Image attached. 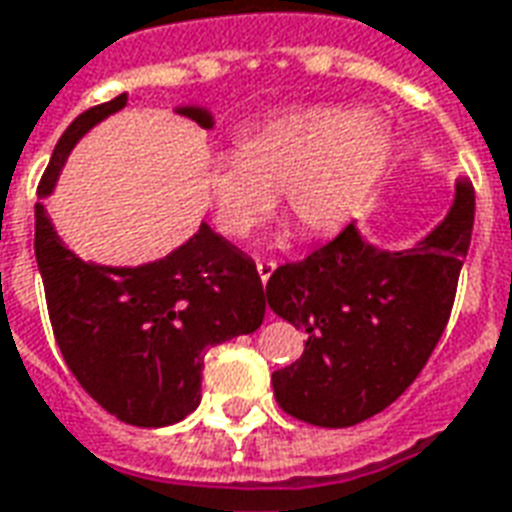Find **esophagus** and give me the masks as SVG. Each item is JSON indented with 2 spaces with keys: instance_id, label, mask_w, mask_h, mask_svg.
Here are the masks:
<instances>
[{
  "instance_id": "obj_1",
  "label": "esophagus",
  "mask_w": 512,
  "mask_h": 512,
  "mask_svg": "<svg viewBox=\"0 0 512 512\" xmlns=\"http://www.w3.org/2000/svg\"><path fill=\"white\" fill-rule=\"evenodd\" d=\"M274 271H276V260H257V274H260V279H263V285L271 279Z\"/></svg>"
}]
</instances>
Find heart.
Wrapping results in <instances>:
<instances>
[{"label": "heart", "mask_w": 512, "mask_h": 512, "mask_svg": "<svg viewBox=\"0 0 512 512\" xmlns=\"http://www.w3.org/2000/svg\"><path fill=\"white\" fill-rule=\"evenodd\" d=\"M396 138L388 121L363 108H298L246 121L233 154L211 157L203 189L214 225L249 238L276 206L306 236H331L358 217L388 173Z\"/></svg>", "instance_id": "b5f03b06"}]
</instances>
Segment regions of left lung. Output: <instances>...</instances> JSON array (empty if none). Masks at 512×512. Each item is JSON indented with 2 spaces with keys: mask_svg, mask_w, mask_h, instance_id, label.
<instances>
[{
  "mask_svg": "<svg viewBox=\"0 0 512 512\" xmlns=\"http://www.w3.org/2000/svg\"><path fill=\"white\" fill-rule=\"evenodd\" d=\"M475 222V192L458 181L445 217L410 249H385L347 225L331 244L271 274L266 301L304 328V355L274 372L279 407L344 429L407 391L445 331Z\"/></svg>",
  "mask_w": 512,
  "mask_h": 512,
  "instance_id": "8db88e82",
  "label": "left lung"
}]
</instances>
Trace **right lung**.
Segmentation results:
<instances>
[{"label": "right lung", "mask_w": 512, "mask_h": 512, "mask_svg": "<svg viewBox=\"0 0 512 512\" xmlns=\"http://www.w3.org/2000/svg\"><path fill=\"white\" fill-rule=\"evenodd\" d=\"M127 94L89 108L64 130L37 187L34 257L64 361L102 410L130 426L160 429L200 404L203 355L263 323L266 293L255 260L200 222L198 233L160 260L105 266L64 244L43 200L78 140L119 113ZM203 130L214 113L179 105Z\"/></svg>", "instance_id": "right-lung-1"}]
</instances>
